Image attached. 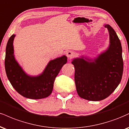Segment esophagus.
<instances>
[{"instance_id":"obj_1","label":"esophagus","mask_w":129,"mask_h":129,"mask_svg":"<svg viewBox=\"0 0 129 129\" xmlns=\"http://www.w3.org/2000/svg\"><path fill=\"white\" fill-rule=\"evenodd\" d=\"M75 56V52L73 51H69L68 52H67V56L68 57L69 59H72Z\"/></svg>"}]
</instances>
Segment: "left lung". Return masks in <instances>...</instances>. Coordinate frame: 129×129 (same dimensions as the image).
<instances>
[{"instance_id":"left-lung-1","label":"left lung","mask_w":129,"mask_h":129,"mask_svg":"<svg viewBox=\"0 0 129 129\" xmlns=\"http://www.w3.org/2000/svg\"><path fill=\"white\" fill-rule=\"evenodd\" d=\"M105 26L110 36V46L106 52L94 62L87 61L82 57L74 59L71 62L75 69L77 92L85 100H104L114 92L121 80L123 59L121 42L111 26Z\"/></svg>"}]
</instances>
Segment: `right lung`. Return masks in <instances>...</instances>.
<instances>
[{
    "mask_svg": "<svg viewBox=\"0 0 129 129\" xmlns=\"http://www.w3.org/2000/svg\"><path fill=\"white\" fill-rule=\"evenodd\" d=\"M15 35H12L6 47L5 67L8 79L17 92L26 98L41 99L47 97L52 93L56 77L67 62L66 56L49 62L41 74L31 77L23 71L14 56L13 41Z\"/></svg>",
    "mask_w": 129,
    "mask_h": 129,
    "instance_id": "obj_1",
    "label": "right lung"
}]
</instances>
